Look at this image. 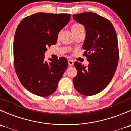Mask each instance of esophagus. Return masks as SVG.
<instances>
[{"mask_svg":"<svg viewBox=\"0 0 131 131\" xmlns=\"http://www.w3.org/2000/svg\"><path fill=\"white\" fill-rule=\"evenodd\" d=\"M74 64V62L73 60H72V59H69L68 60V64H69V66H73Z\"/></svg>","mask_w":131,"mask_h":131,"instance_id":"esophagus-1","label":"esophagus"}]
</instances>
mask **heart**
I'll list each match as a JSON object with an SVG mask.
<instances>
[{"instance_id":"b5f03b06","label":"heart","mask_w":131,"mask_h":131,"mask_svg":"<svg viewBox=\"0 0 131 131\" xmlns=\"http://www.w3.org/2000/svg\"><path fill=\"white\" fill-rule=\"evenodd\" d=\"M84 28V26L82 25L79 24V23H74V24L72 25V28H72V31H77V30H79L80 28Z\"/></svg>"}]
</instances>
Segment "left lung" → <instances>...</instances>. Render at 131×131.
Segmentation results:
<instances>
[{"mask_svg":"<svg viewBox=\"0 0 131 131\" xmlns=\"http://www.w3.org/2000/svg\"><path fill=\"white\" fill-rule=\"evenodd\" d=\"M73 18L85 28L83 56L89 61L88 67L74 63L77 74L73 85L81 94L92 96L103 90L115 73L119 56L117 34L111 22L96 13L73 14Z\"/></svg>","mask_w":131,"mask_h":131,"instance_id":"obj_1","label":"left lung"}]
</instances>
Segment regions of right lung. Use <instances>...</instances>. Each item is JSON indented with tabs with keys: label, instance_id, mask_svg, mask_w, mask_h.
<instances>
[{
	"label": "right lung",
	"instance_id": "right-lung-1",
	"mask_svg": "<svg viewBox=\"0 0 131 131\" xmlns=\"http://www.w3.org/2000/svg\"><path fill=\"white\" fill-rule=\"evenodd\" d=\"M70 14L39 13L25 18L15 32L13 43L16 73L32 94L46 97L55 92L68 67L64 57L44 59L47 47L56 44L58 34L70 20Z\"/></svg>",
	"mask_w": 131,
	"mask_h": 131
}]
</instances>
